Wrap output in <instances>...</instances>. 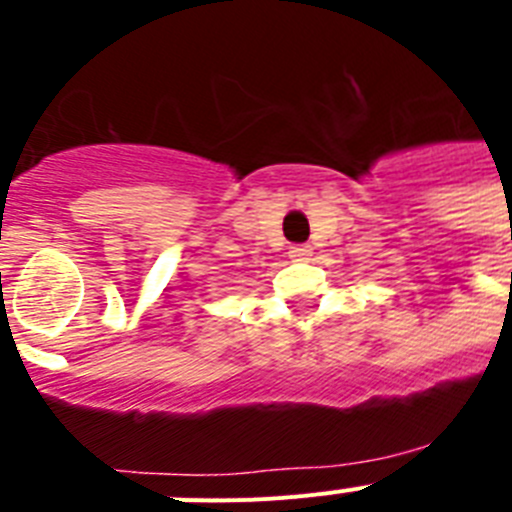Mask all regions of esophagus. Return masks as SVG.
<instances>
[{
	"label": "esophagus",
	"instance_id": "1",
	"mask_svg": "<svg viewBox=\"0 0 512 512\" xmlns=\"http://www.w3.org/2000/svg\"><path fill=\"white\" fill-rule=\"evenodd\" d=\"M289 256L295 261H307L312 256V248L307 243H295V246H289Z\"/></svg>",
	"mask_w": 512,
	"mask_h": 512
}]
</instances>
